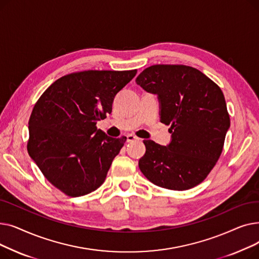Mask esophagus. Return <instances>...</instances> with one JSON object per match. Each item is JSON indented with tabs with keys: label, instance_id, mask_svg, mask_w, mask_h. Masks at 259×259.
<instances>
[{
	"label": "esophagus",
	"instance_id": "1",
	"mask_svg": "<svg viewBox=\"0 0 259 259\" xmlns=\"http://www.w3.org/2000/svg\"><path fill=\"white\" fill-rule=\"evenodd\" d=\"M137 140H139V138L135 137L134 134H128V135H127V142H128V143L133 142V141H137Z\"/></svg>",
	"mask_w": 259,
	"mask_h": 259
}]
</instances>
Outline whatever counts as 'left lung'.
Listing matches in <instances>:
<instances>
[{"label": "left lung", "mask_w": 259, "mask_h": 259, "mask_svg": "<svg viewBox=\"0 0 259 259\" xmlns=\"http://www.w3.org/2000/svg\"><path fill=\"white\" fill-rule=\"evenodd\" d=\"M137 84L157 94L160 121L170 125L171 142L145 140L139 167L154 185L191 189L205 180L219 160L230 127L224 93L207 75L186 65H153Z\"/></svg>", "instance_id": "obj_1"}]
</instances>
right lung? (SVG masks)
Masks as SVG:
<instances>
[{"label":"right lung","instance_id":"add662e5","mask_svg":"<svg viewBox=\"0 0 259 259\" xmlns=\"http://www.w3.org/2000/svg\"><path fill=\"white\" fill-rule=\"evenodd\" d=\"M138 70H87L64 75L35 103L27 150L45 178L68 196L97 190L127 138L97 128L112 111L118 91Z\"/></svg>","mask_w":259,"mask_h":259}]
</instances>
